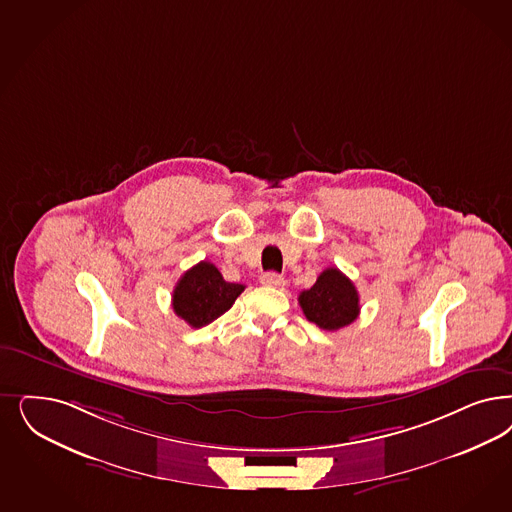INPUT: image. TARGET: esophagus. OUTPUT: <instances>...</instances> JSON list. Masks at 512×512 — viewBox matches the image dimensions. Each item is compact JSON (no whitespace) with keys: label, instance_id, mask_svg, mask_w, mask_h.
<instances>
[{"label":"esophagus","instance_id":"1","mask_svg":"<svg viewBox=\"0 0 512 512\" xmlns=\"http://www.w3.org/2000/svg\"><path fill=\"white\" fill-rule=\"evenodd\" d=\"M261 283L266 285V287H283L285 280H283L280 274H276V272H265V274L261 276Z\"/></svg>","mask_w":512,"mask_h":512}]
</instances>
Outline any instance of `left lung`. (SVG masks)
<instances>
[{
	"label": "left lung",
	"mask_w": 512,
	"mask_h": 512,
	"mask_svg": "<svg viewBox=\"0 0 512 512\" xmlns=\"http://www.w3.org/2000/svg\"><path fill=\"white\" fill-rule=\"evenodd\" d=\"M299 304L306 319L325 331L350 325L361 310L355 285L338 268L323 270L316 283L300 293Z\"/></svg>",
	"instance_id": "8db88e82"
}]
</instances>
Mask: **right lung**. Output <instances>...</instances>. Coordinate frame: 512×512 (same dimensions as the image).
Wrapping results in <instances>:
<instances>
[{
    "label": "right lung",
    "mask_w": 512,
    "mask_h": 512,
    "mask_svg": "<svg viewBox=\"0 0 512 512\" xmlns=\"http://www.w3.org/2000/svg\"><path fill=\"white\" fill-rule=\"evenodd\" d=\"M244 289L246 285L242 283L225 282L217 266L200 261L179 278L172 306L177 318L200 329L223 316Z\"/></svg>",
    "instance_id": "obj_1"
}]
</instances>
